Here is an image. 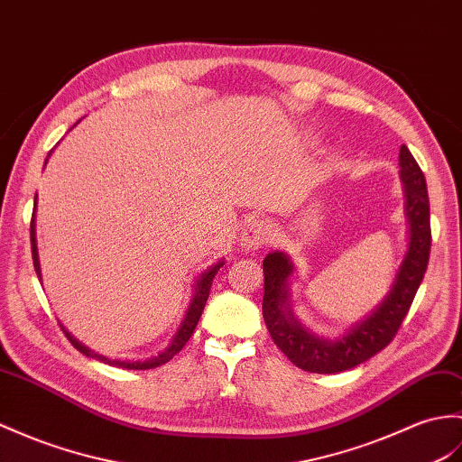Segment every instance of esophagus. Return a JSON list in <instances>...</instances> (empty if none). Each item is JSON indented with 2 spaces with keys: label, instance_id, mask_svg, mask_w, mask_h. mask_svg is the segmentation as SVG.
<instances>
[{
  "label": "esophagus",
  "instance_id": "obj_1",
  "mask_svg": "<svg viewBox=\"0 0 462 462\" xmlns=\"http://www.w3.org/2000/svg\"><path fill=\"white\" fill-rule=\"evenodd\" d=\"M272 236H273V230H272L270 222L254 220L252 224L245 226V230L240 236V240H242V245L245 250H257V248H262V245L270 244Z\"/></svg>",
  "mask_w": 462,
  "mask_h": 462
}]
</instances>
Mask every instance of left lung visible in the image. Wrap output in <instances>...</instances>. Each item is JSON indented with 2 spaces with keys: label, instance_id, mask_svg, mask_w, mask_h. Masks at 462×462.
<instances>
[{
  "label": "left lung",
  "instance_id": "8db88e82",
  "mask_svg": "<svg viewBox=\"0 0 462 462\" xmlns=\"http://www.w3.org/2000/svg\"><path fill=\"white\" fill-rule=\"evenodd\" d=\"M400 179L405 192L407 252L390 291L370 313L345 335L325 338L310 332L295 317L289 301V280L295 265L285 252L263 260V320L273 342L297 368L315 374H337L366 362L390 345L420 289L431 250V222L423 171L405 145L400 149Z\"/></svg>",
  "mask_w": 462,
  "mask_h": 462
}]
</instances>
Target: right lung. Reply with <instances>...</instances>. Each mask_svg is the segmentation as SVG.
<instances>
[{"instance_id": "right-lung-1", "label": "right lung", "mask_w": 462, "mask_h": 462, "mask_svg": "<svg viewBox=\"0 0 462 462\" xmlns=\"http://www.w3.org/2000/svg\"><path fill=\"white\" fill-rule=\"evenodd\" d=\"M51 153H52V152H51ZM51 153H49V157H51ZM49 157H47V159H49ZM35 214H37V197H35L33 218H31V250H33V265H35V272H37L39 280H41V263H39V250H37V224H35ZM222 265H224V260H218L217 263L210 265L208 270H205V272H202V273L197 277L195 285H192L195 289H192V297H190V303H189V307H187V313H185V317H182L180 325H179L177 332L173 335V338H171L169 346H167L165 350H161L159 354H155V356L147 358V360H110V358L102 356V354L90 350L88 346H84L82 342H79L77 338H74V337L70 335V332H69L67 328H64L62 325H60V328H62L64 335H67V338L70 340V345H72L74 348H77V350H80V352L84 354V356L96 358V360H100V362H104V364H110V366L125 368V370H149V368H157V366H161V364L169 362L182 346L187 345V340L190 338L192 330H195V327H197V323H199L202 310H205V305H207V299H208V293H210L214 275L218 273V270H220Z\"/></svg>"}]
</instances>
